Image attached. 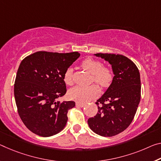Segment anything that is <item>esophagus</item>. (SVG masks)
<instances>
[{
	"label": "esophagus",
	"mask_w": 161,
	"mask_h": 161,
	"mask_svg": "<svg viewBox=\"0 0 161 161\" xmlns=\"http://www.w3.org/2000/svg\"><path fill=\"white\" fill-rule=\"evenodd\" d=\"M85 104H84V103H76V107H80V108H83L84 106H85Z\"/></svg>",
	"instance_id": "1"
}]
</instances>
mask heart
I'll list each match as a JSON object with an SVG mask.
<instances>
[{"label":"heart","instance_id":"1","mask_svg":"<svg viewBox=\"0 0 161 161\" xmlns=\"http://www.w3.org/2000/svg\"><path fill=\"white\" fill-rule=\"evenodd\" d=\"M81 67L92 75V81L98 83L103 87L108 86L113 78V71L108 67H104L102 62L92 58H86L81 62ZM64 81L66 85H72V69L68 68L64 75ZM99 88L97 85L89 86H76L69 91V97L73 100L80 103H86L98 96Z\"/></svg>","mask_w":161,"mask_h":161}]
</instances>
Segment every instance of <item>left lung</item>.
<instances>
[{
    "mask_svg": "<svg viewBox=\"0 0 161 161\" xmlns=\"http://www.w3.org/2000/svg\"><path fill=\"white\" fill-rule=\"evenodd\" d=\"M94 55L108 62L114 76L108 90L97 100V114L87 122L96 134L114 136L130 125L136 113L141 93L140 72L125 56L101 53Z\"/></svg>",
    "mask_w": 161,
    "mask_h": 161,
    "instance_id": "1",
    "label": "left lung"
}]
</instances>
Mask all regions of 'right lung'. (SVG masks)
<instances>
[{
  "mask_svg": "<svg viewBox=\"0 0 161 161\" xmlns=\"http://www.w3.org/2000/svg\"><path fill=\"white\" fill-rule=\"evenodd\" d=\"M79 52H37L22 60L15 80L18 113L30 131L42 137L58 133L67 124L73 101H57L67 92L64 75Z\"/></svg>",
  "mask_w": 161,
  "mask_h": 161,
  "instance_id": "1",
  "label": "right lung"
}]
</instances>
